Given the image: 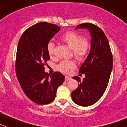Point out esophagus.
Here are the masks:
<instances>
[{"label":"esophagus","mask_w":127,"mask_h":127,"mask_svg":"<svg viewBox=\"0 0 127 127\" xmlns=\"http://www.w3.org/2000/svg\"><path fill=\"white\" fill-rule=\"evenodd\" d=\"M71 80V78H70V77H65V80H66V81H68V80Z\"/></svg>","instance_id":"34e87169"}]
</instances>
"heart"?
Segmentation results:
<instances>
[{"label":"heart","instance_id":"b5f03b06","mask_svg":"<svg viewBox=\"0 0 127 127\" xmlns=\"http://www.w3.org/2000/svg\"><path fill=\"white\" fill-rule=\"evenodd\" d=\"M61 40L73 49V53L78 60H83L86 57L90 49V41L88 38H83L82 35L74 31H69L65 33L61 37ZM55 45L52 41L47 45L48 54L52 56L54 54ZM76 64L73 61H63L57 66V69L66 75L71 73Z\"/></svg>","mask_w":127,"mask_h":127}]
</instances>
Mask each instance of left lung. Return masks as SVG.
Instances as JSON below:
<instances>
[{"mask_svg":"<svg viewBox=\"0 0 127 127\" xmlns=\"http://www.w3.org/2000/svg\"><path fill=\"white\" fill-rule=\"evenodd\" d=\"M77 29H87L91 36V48L87 59L83 63L79 73L85 78L75 76L79 84L71 93V98L76 104L88 107L97 102L107 87L112 69V56L109 41L103 31L91 23L78 25Z\"/></svg>","mask_w":127,"mask_h":127,"instance_id":"1","label":"left lung"}]
</instances>
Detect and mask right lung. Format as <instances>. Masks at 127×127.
Wrapping results in <instances>:
<instances>
[{
    "label": "right lung",
    "instance_id": "add662e5",
    "mask_svg": "<svg viewBox=\"0 0 127 127\" xmlns=\"http://www.w3.org/2000/svg\"><path fill=\"white\" fill-rule=\"evenodd\" d=\"M59 30L55 24L38 23L23 33L18 44L16 77L26 96L37 104L52 102L57 88L64 81L61 73L48 74L44 66L50 59L47 45Z\"/></svg>",
    "mask_w": 127,
    "mask_h": 127
}]
</instances>
